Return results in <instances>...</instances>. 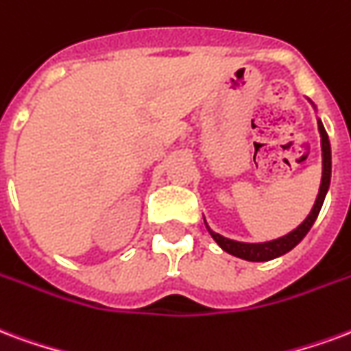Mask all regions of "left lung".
<instances>
[{
	"instance_id": "obj_1",
	"label": "left lung",
	"mask_w": 351,
	"mask_h": 351,
	"mask_svg": "<svg viewBox=\"0 0 351 351\" xmlns=\"http://www.w3.org/2000/svg\"><path fill=\"white\" fill-rule=\"evenodd\" d=\"M308 102L313 104L314 111H316V106L311 98H307ZM318 132H320V145H322V180H320V189H318V195H316V201H314L313 208L308 212V215L303 219V223H300L294 230H290L288 234L277 238V240H269V241H261V243H247V241H236L230 240V238H225V236L217 234L214 232L212 228L208 227V223L204 219V225L208 228L210 236L214 238L215 243L227 251L228 255L238 256V258H243V261L249 262H266V261H274L277 256L287 255L288 251L300 243L307 232L311 230V227L316 221V217L320 214L322 204L326 201V195H328L329 184H331V145H329V137L328 132L324 128V124L318 119Z\"/></svg>"
}]
</instances>
